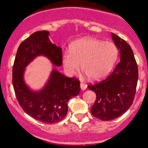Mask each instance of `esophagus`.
<instances>
[{"mask_svg": "<svg viewBox=\"0 0 148 148\" xmlns=\"http://www.w3.org/2000/svg\"><path fill=\"white\" fill-rule=\"evenodd\" d=\"M80 87H81V89H82V90H86V89L87 86L86 85V84H84V83L82 82L80 84Z\"/></svg>", "mask_w": 148, "mask_h": 148, "instance_id": "1", "label": "esophagus"}]
</instances>
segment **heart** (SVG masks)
<instances>
[{"label": "heart", "instance_id": "heart-1", "mask_svg": "<svg viewBox=\"0 0 148 148\" xmlns=\"http://www.w3.org/2000/svg\"><path fill=\"white\" fill-rule=\"evenodd\" d=\"M119 50L112 42L86 37L73 42L69 52L63 53L62 62L65 73L73 76L80 68L90 80L108 75L117 60Z\"/></svg>", "mask_w": 148, "mask_h": 148}]
</instances>
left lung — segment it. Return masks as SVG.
I'll use <instances>...</instances> for the list:
<instances>
[{
  "label": "left lung",
  "mask_w": 148,
  "mask_h": 148,
  "mask_svg": "<svg viewBox=\"0 0 148 148\" xmlns=\"http://www.w3.org/2000/svg\"><path fill=\"white\" fill-rule=\"evenodd\" d=\"M112 38L119 50L120 62L106 79L88 86L96 93L90 112L103 121L115 119L129 110L134 101L138 79L137 63L131 46L114 34L112 33Z\"/></svg>",
  "instance_id": "left-lung-1"
}]
</instances>
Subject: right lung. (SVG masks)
I'll list each match as a JSON object with an SVG mask.
<instances>
[{
    "label": "right lung",
    "instance_id": "obj_1",
    "mask_svg": "<svg viewBox=\"0 0 148 148\" xmlns=\"http://www.w3.org/2000/svg\"><path fill=\"white\" fill-rule=\"evenodd\" d=\"M49 32L32 34L19 45L12 69V84L17 101L27 114L47 124L60 121L68 112V100L80 92V82L68 78L55 67L45 85L39 90L29 88L24 79L25 68L36 57L43 56L53 65L62 66V48L50 41Z\"/></svg>",
    "mask_w": 148,
    "mask_h": 148
}]
</instances>
